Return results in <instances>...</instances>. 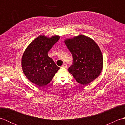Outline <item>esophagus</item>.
Wrapping results in <instances>:
<instances>
[{"label": "esophagus", "mask_w": 125, "mask_h": 125, "mask_svg": "<svg viewBox=\"0 0 125 125\" xmlns=\"http://www.w3.org/2000/svg\"><path fill=\"white\" fill-rule=\"evenodd\" d=\"M62 68H67V64H65V63H64V64L62 65Z\"/></svg>", "instance_id": "1"}]
</instances>
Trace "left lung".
I'll return each mask as SVG.
<instances>
[{
    "mask_svg": "<svg viewBox=\"0 0 125 125\" xmlns=\"http://www.w3.org/2000/svg\"><path fill=\"white\" fill-rule=\"evenodd\" d=\"M73 55V64L69 68L78 83L87 85L96 79L102 72L103 58L98 44L91 38L79 35L64 40Z\"/></svg>",
    "mask_w": 125,
    "mask_h": 125,
    "instance_id": "left-lung-1",
    "label": "left lung"
}]
</instances>
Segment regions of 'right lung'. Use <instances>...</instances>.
I'll list each match as a JSON object with an SVG mask.
<instances>
[{
    "mask_svg": "<svg viewBox=\"0 0 125 125\" xmlns=\"http://www.w3.org/2000/svg\"><path fill=\"white\" fill-rule=\"evenodd\" d=\"M60 38L58 35L50 38L40 35L31 41L23 52L21 60L23 73L38 87L50 83L60 69L48 55V52Z\"/></svg>",
    "mask_w": 125,
    "mask_h": 125,
    "instance_id": "obj_1",
    "label": "right lung"
}]
</instances>
